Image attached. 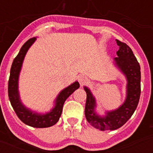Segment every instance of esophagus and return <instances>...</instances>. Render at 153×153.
<instances>
[{"label":"esophagus","instance_id":"obj_1","mask_svg":"<svg viewBox=\"0 0 153 153\" xmlns=\"http://www.w3.org/2000/svg\"><path fill=\"white\" fill-rule=\"evenodd\" d=\"M78 81H79L80 86H83V85H84L88 81V78L86 77V76L85 75H80L78 77Z\"/></svg>","mask_w":153,"mask_h":153}]
</instances>
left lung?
<instances>
[{"label":"left lung","mask_w":153,"mask_h":153,"mask_svg":"<svg viewBox=\"0 0 153 153\" xmlns=\"http://www.w3.org/2000/svg\"><path fill=\"white\" fill-rule=\"evenodd\" d=\"M119 47L118 57L113 59V64L126 79V96L123 103L117 109L100 115L97 112V100L87 86H83L86 93L85 116L87 122L100 130H115L123 126L129 120L139 103L141 92L140 66L132 51L125 43L116 40Z\"/></svg>","instance_id":"1"}]
</instances>
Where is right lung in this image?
I'll return each instance as SVG.
<instances>
[{
  "instance_id": "1",
  "label": "right lung",
  "mask_w": 153,
  "mask_h": 153,
  "mask_svg": "<svg viewBox=\"0 0 153 153\" xmlns=\"http://www.w3.org/2000/svg\"><path fill=\"white\" fill-rule=\"evenodd\" d=\"M36 40V37L28 40L22 46L17 56L13 60L8 81V97L13 110L24 123L35 128H47L55 125L58 122L61 116L64 102L76 90L79 88V83L77 81H75L62 90L55 99L53 107L49 112L45 113H37L25 106L21 101L19 93V76L21 74L24 57Z\"/></svg>"
}]
</instances>
